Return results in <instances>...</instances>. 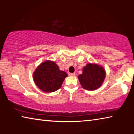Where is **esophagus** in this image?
I'll return each instance as SVG.
<instances>
[{
    "instance_id": "34e87169",
    "label": "esophagus",
    "mask_w": 134,
    "mask_h": 134,
    "mask_svg": "<svg viewBox=\"0 0 134 134\" xmlns=\"http://www.w3.org/2000/svg\"><path fill=\"white\" fill-rule=\"evenodd\" d=\"M69 76H75L76 74L74 73H74H70Z\"/></svg>"
}]
</instances>
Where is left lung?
Wrapping results in <instances>:
<instances>
[{
    "mask_svg": "<svg viewBox=\"0 0 134 134\" xmlns=\"http://www.w3.org/2000/svg\"><path fill=\"white\" fill-rule=\"evenodd\" d=\"M105 78V71L103 67L90 63L83 68V73L79 76L81 86L88 90H93L99 88Z\"/></svg>",
    "mask_w": 134,
    "mask_h": 134,
    "instance_id": "1",
    "label": "left lung"
}]
</instances>
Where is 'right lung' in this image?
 <instances>
[{"instance_id": "1", "label": "right lung", "mask_w": 134, "mask_h": 134, "mask_svg": "<svg viewBox=\"0 0 134 134\" xmlns=\"http://www.w3.org/2000/svg\"><path fill=\"white\" fill-rule=\"evenodd\" d=\"M67 76L66 72L60 71L55 63L49 61L40 64L33 75L36 85L42 91L48 93L60 89Z\"/></svg>"}]
</instances>
